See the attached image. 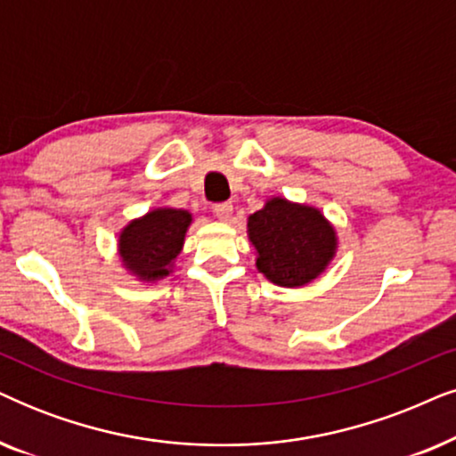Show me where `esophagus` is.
Wrapping results in <instances>:
<instances>
[{
  "instance_id": "obj_1",
  "label": "esophagus",
  "mask_w": 456,
  "mask_h": 456,
  "mask_svg": "<svg viewBox=\"0 0 456 456\" xmlns=\"http://www.w3.org/2000/svg\"><path fill=\"white\" fill-rule=\"evenodd\" d=\"M214 211H216L217 220L228 222L230 217H232V203H217V205L214 207Z\"/></svg>"
}]
</instances>
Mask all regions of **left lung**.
Returning a JSON list of instances; mask_svg holds the SVG:
<instances>
[{"instance_id": "1", "label": "left lung", "mask_w": 456, "mask_h": 456, "mask_svg": "<svg viewBox=\"0 0 456 456\" xmlns=\"http://www.w3.org/2000/svg\"><path fill=\"white\" fill-rule=\"evenodd\" d=\"M247 232L257 270L281 287L307 285L335 256V230L321 211L285 199H270L249 216Z\"/></svg>"}]
</instances>
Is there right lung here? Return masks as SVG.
<instances>
[{
  "instance_id": "right-lung-1",
  "label": "right lung",
  "mask_w": 456,
  "mask_h": 456,
  "mask_svg": "<svg viewBox=\"0 0 456 456\" xmlns=\"http://www.w3.org/2000/svg\"><path fill=\"white\" fill-rule=\"evenodd\" d=\"M192 217L184 209H155L129 222L119 236L123 264L142 281H157L169 274V265L184 245Z\"/></svg>"
}]
</instances>
